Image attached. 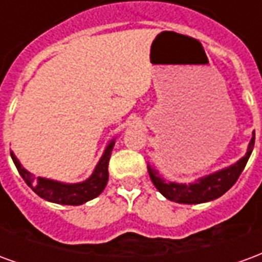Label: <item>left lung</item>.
Segmentation results:
<instances>
[{"label": "left lung", "instance_id": "left-lung-1", "mask_svg": "<svg viewBox=\"0 0 262 262\" xmlns=\"http://www.w3.org/2000/svg\"><path fill=\"white\" fill-rule=\"evenodd\" d=\"M254 142H255V132H254L253 139L248 144L247 154L238 160L236 164L231 167H227L225 170L217 171L214 174H210L208 177H203L201 180H198L195 184H176V182H165L163 178L157 176V172L148 167V174L153 181L154 187L159 189L167 199H170L172 202L178 203H202L213 201L216 198L222 196L223 193L227 192L244 170V167L247 164L248 159L253 151Z\"/></svg>", "mask_w": 262, "mask_h": 262}]
</instances>
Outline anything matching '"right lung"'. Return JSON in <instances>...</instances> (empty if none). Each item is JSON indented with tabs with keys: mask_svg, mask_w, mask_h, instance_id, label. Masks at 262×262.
<instances>
[{
	"mask_svg": "<svg viewBox=\"0 0 262 262\" xmlns=\"http://www.w3.org/2000/svg\"><path fill=\"white\" fill-rule=\"evenodd\" d=\"M114 144V140L109 143L106 148H105V151H103L102 157L99 160V163H98L95 170L92 172V176L84 182H80V184H61V182L35 177L20 165V163L15 157L12 151H11V157L14 160V164L16 165V170L20 174V177L32 188L33 192L37 193L39 196L46 199L49 202L77 206V205H82V203L97 198L106 187L109 177L108 164Z\"/></svg>",
	"mask_w": 262,
	"mask_h": 262,
	"instance_id": "obj_1",
	"label": "right lung"
}]
</instances>
